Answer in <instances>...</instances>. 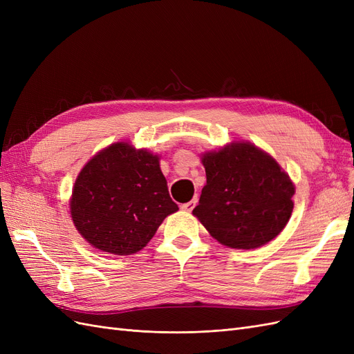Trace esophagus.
Masks as SVG:
<instances>
[{
	"label": "esophagus",
	"instance_id": "1",
	"mask_svg": "<svg viewBox=\"0 0 354 354\" xmlns=\"http://www.w3.org/2000/svg\"><path fill=\"white\" fill-rule=\"evenodd\" d=\"M196 203H198V199L195 198V199H192V201H189V202H186V203H183V205H181V209L183 211H192L194 209L195 207H196Z\"/></svg>",
	"mask_w": 354,
	"mask_h": 354
}]
</instances>
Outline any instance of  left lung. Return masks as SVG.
Returning a JSON list of instances; mask_svg holds the SVG:
<instances>
[{
  "label": "left lung",
  "instance_id": "obj_1",
  "mask_svg": "<svg viewBox=\"0 0 354 354\" xmlns=\"http://www.w3.org/2000/svg\"><path fill=\"white\" fill-rule=\"evenodd\" d=\"M207 185L194 216L211 236L254 250L279 234L294 208V185L276 160L251 143H232L202 156Z\"/></svg>",
  "mask_w": 354,
  "mask_h": 354
}]
</instances>
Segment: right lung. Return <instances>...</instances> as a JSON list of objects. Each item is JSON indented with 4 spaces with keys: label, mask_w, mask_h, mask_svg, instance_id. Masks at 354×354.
Returning <instances> with one entry per match:
<instances>
[{
    "label": "right lung",
    "mask_w": 354,
    "mask_h": 354,
    "mask_svg": "<svg viewBox=\"0 0 354 354\" xmlns=\"http://www.w3.org/2000/svg\"><path fill=\"white\" fill-rule=\"evenodd\" d=\"M177 209L159 158L124 142L88 160L71 199L72 220L82 238L116 255L145 248L164 218Z\"/></svg>",
    "instance_id": "add662e5"
}]
</instances>
